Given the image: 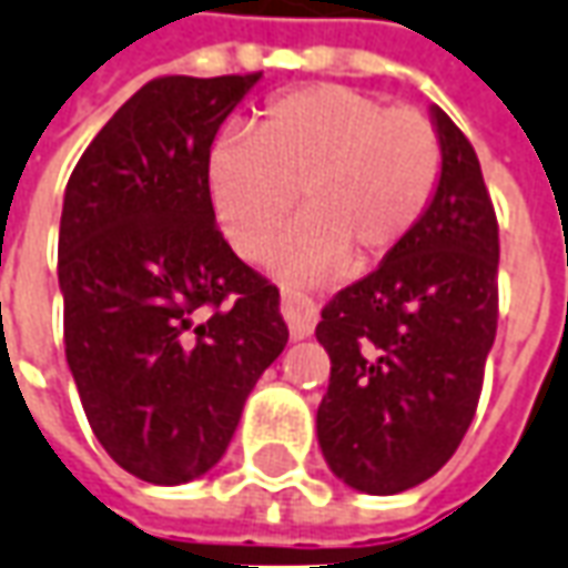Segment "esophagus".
I'll use <instances>...</instances> for the list:
<instances>
[{"instance_id": "34e87169", "label": "esophagus", "mask_w": 568, "mask_h": 568, "mask_svg": "<svg viewBox=\"0 0 568 568\" xmlns=\"http://www.w3.org/2000/svg\"><path fill=\"white\" fill-rule=\"evenodd\" d=\"M281 315H284V322L291 327L293 339H306L315 331V322H318L315 303L300 291H281Z\"/></svg>"}]
</instances>
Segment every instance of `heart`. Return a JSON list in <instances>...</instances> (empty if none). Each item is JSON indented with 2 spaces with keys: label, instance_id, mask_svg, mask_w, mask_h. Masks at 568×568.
<instances>
[{
  "label": "heart",
  "instance_id": "heart-1",
  "mask_svg": "<svg viewBox=\"0 0 568 568\" xmlns=\"http://www.w3.org/2000/svg\"><path fill=\"white\" fill-rule=\"evenodd\" d=\"M442 179V142L417 108L318 82L265 101L250 135L206 154V197L237 256L260 262L300 191L306 219L277 246L284 275L367 268L405 244Z\"/></svg>",
  "mask_w": 568,
  "mask_h": 568
}]
</instances>
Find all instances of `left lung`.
I'll list each match as a JSON object with an SVG mask.
<instances>
[{
	"label": "left lung",
	"instance_id": "8db88e82",
	"mask_svg": "<svg viewBox=\"0 0 568 568\" xmlns=\"http://www.w3.org/2000/svg\"><path fill=\"white\" fill-rule=\"evenodd\" d=\"M442 179L420 225L324 306L327 467L367 495L420 486L455 455L498 331V216L470 139L433 108Z\"/></svg>",
	"mask_w": 568,
	"mask_h": 568
}]
</instances>
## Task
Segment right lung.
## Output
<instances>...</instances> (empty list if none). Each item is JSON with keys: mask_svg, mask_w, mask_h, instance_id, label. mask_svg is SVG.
<instances>
[{"mask_svg": "<svg viewBox=\"0 0 568 568\" xmlns=\"http://www.w3.org/2000/svg\"><path fill=\"white\" fill-rule=\"evenodd\" d=\"M262 73L144 82L64 191V349L104 452L154 486L225 455L246 396L287 346L277 287L234 256L206 197L219 126Z\"/></svg>", "mask_w": 568, "mask_h": 568, "instance_id": "1", "label": "right lung"}]
</instances>
